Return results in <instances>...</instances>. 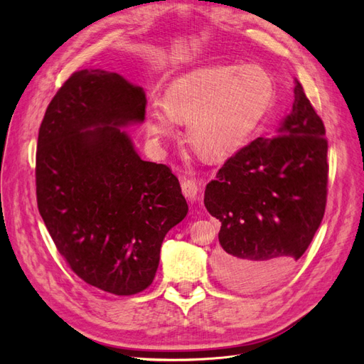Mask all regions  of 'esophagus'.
<instances>
[{"label":"esophagus","mask_w":364,"mask_h":364,"mask_svg":"<svg viewBox=\"0 0 364 364\" xmlns=\"http://www.w3.org/2000/svg\"><path fill=\"white\" fill-rule=\"evenodd\" d=\"M199 191H200V185L194 179H185L182 182V193L188 200H196Z\"/></svg>","instance_id":"esophagus-1"}]
</instances>
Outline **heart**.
I'll list each match as a JSON object with an SVG mask.
<instances>
[{
	"label": "heart",
	"mask_w": 364,
	"mask_h": 364,
	"mask_svg": "<svg viewBox=\"0 0 364 364\" xmlns=\"http://www.w3.org/2000/svg\"><path fill=\"white\" fill-rule=\"evenodd\" d=\"M274 95L272 75L258 65L199 68L176 77L164 102L147 106V132L165 139L174 136L178 123H186L191 146L206 161H223L246 144Z\"/></svg>",
	"instance_id": "heart-1"
}]
</instances>
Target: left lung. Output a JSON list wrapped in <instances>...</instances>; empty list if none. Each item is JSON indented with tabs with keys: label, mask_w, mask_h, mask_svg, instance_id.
<instances>
[{
	"label": "left lung",
	"mask_w": 364,
	"mask_h": 364,
	"mask_svg": "<svg viewBox=\"0 0 364 364\" xmlns=\"http://www.w3.org/2000/svg\"><path fill=\"white\" fill-rule=\"evenodd\" d=\"M291 112L277 136L257 138L206 185L205 206L222 222L217 270L240 291L281 281L310 246L326 205L325 126L294 82Z\"/></svg>",
	"instance_id": "obj_1"
}]
</instances>
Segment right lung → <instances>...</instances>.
Returning a JSON list of instances; mask_svg holds the SVG:
<instances>
[{
  "mask_svg": "<svg viewBox=\"0 0 364 364\" xmlns=\"http://www.w3.org/2000/svg\"><path fill=\"white\" fill-rule=\"evenodd\" d=\"M146 105L123 75L77 71L38 136V208L54 245L77 277L118 296L153 282L165 235L188 213L178 178L142 161L124 129L144 121Z\"/></svg>",
  "mask_w": 364,
  "mask_h": 364,
  "instance_id": "1",
  "label": "right lung"
}]
</instances>
